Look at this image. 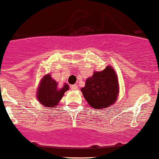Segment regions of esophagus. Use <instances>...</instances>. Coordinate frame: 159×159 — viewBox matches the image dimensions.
Listing matches in <instances>:
<instances>
[{
    "label": "esophagus",
    "mask_w": 159,
    "mask_h": 159,
    "mask_svg": "<svg viewBox=\"0 0 159 159\" xmlns=\"http://www.w3.org/2000/svg\"><path fill=\"white\" fill-rule=\"evenodd\" d=\"M71 89H73V90H76V89H78L77 85H73V86H71Z\"/></svg>",
    "instance_id": "34e87169"
}]
</instances>
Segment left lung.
I'll use <instances>...</instances> for the list:
<instances>
[{
	"instance_id": "obj_1",
	"label": "left lung",
	"mask_w": 159,
	"mask_h": 159,
	"mask_svg": "<svg viewBox=\"0 0 159 159\" xmlns=\"http://www.w3.org/2000/svg\"><path fill=\"white\" fill-rule=\"evenodd\" d=\"M83 95L89 106L95 109L107 108L116 102L119 93L118 79L111 66L103 71L94 72L81 88Z\"/></svg>"
}]
</instances>
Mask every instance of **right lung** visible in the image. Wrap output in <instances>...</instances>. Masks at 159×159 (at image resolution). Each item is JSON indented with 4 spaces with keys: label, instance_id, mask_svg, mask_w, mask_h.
<instances>
[{
    "label": "right lung",
    "instance_id": "add662e5",
    "mask_svg": "<svg viewBox=\"0 0 159 159\" xmlns=\"http://www.w3.org/2000/svg\"><path fill=\"white\" fill-rule=\"evenodd\" d=\"M69 89L70 86L66 83L62 88L58 87L57 82L51 77V75L47 74L41 80L36 97L38 101L45 107H56Z\"/></svg>",
    "mask_w": 159,
    "mask_h": 159
}]
</instances>
